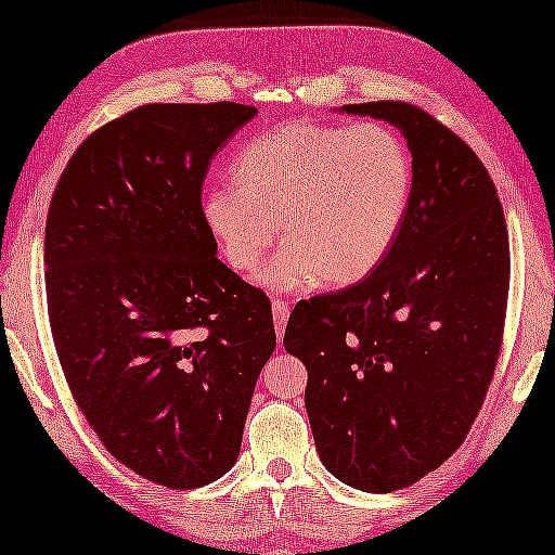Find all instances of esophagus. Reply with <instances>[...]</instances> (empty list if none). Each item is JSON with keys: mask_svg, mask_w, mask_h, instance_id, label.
Segmentation results:
<instances>
[{"mask_svg": "<svg viewBox=\"0 0 555 555\" xmlns=\"http://www.w3.org/2000/svg\"><path fill=\"white\" fill-rule=\"evenodd\" d=\"M271 311H274L276 334H279V339H281V334H284V330H286L288 311H292V307H288V301H284V299H271Z\"/></svg>", "mask_w": 555, "mask_h": 555, "instance_id": "34e87169", "label": "esophagus"}]
</instances>
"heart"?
<instances>
[{
	"instance_id": "1",
	"label": "heart",
	"mask_w": 555,
	"mask_h": 555,
	"mask_svg": "<svg viewBox=\"0 0 555 555\" xmlns=\"http://www.w3.org/2000/svg\"><path fill=\"white\" fill-rule=\"evenodd\" d=\"M233 185L203 193L201 216L223 261L251 274L284 221L276 288H341L387 259L415 191L410 145L385 122L276 125L241 147Z\"/></svg>"
}]
</instances>
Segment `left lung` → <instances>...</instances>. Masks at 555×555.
Segmentation results:
<instances>
[{"mask_svg": "<svg viewBox=\"0 0 555 555\" xmlns=\"http://www.w3.org/2000/svg\"><path fill=\"white\" fill-rule=\"evenodd\" d=\"M345 111L402 130L415 191L387 259L296 304L284 347L309 372L304 402L326 470L392 493L437 470L486 402L508 309V225L493 178L448 125L402 100Z\"/></svg>", "mask_w": 555, "mask_h": 555, "instance_id": "1", "label": "left lung"}]
</instances>
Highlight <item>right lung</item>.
I'll return each mask as SVG.
<instances>
[{
	"label": "right lung",
	"mask_w": 555,
	"mask_h": 555,
	"mask_svg": "<svg viewBox=\"0 0 555 555\" xmlns=\"http://www.w3.org/2000/svg\"><path fill=\"white\" fill-rule=\"evenodd\" d=\"M254 115L128 111L82 140L47 210V314L69 392L118 463L173 490L231 470L276 347L269 296L218 259L201 216L210 160Z\"/></svg>",
	"instance_id": "obj_1"
}]
</instances>
